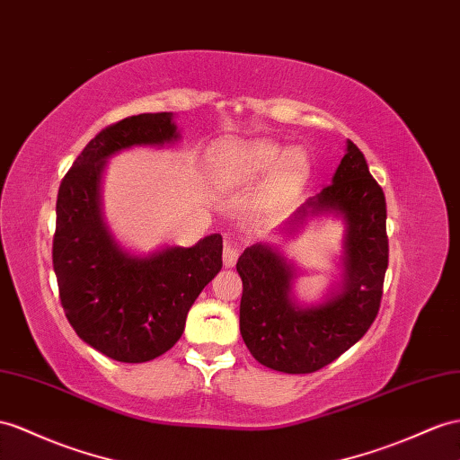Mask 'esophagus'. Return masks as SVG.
I'll return each mask as SVG.
<instances>
[{"label":"esophagus","mask_w":460,"mask_h":460,"mask_svg":"<svg viewBox=\"0 0 460 460\" xmlns=\"http://www.w3.org/2000/svg\"><path fill=\"white\" fill-rule=\"evenodd\" d=\"M239 254H241V249L237 244L226 243V249H223V264H226V268H233L237 264Z\"/></svg>","instance_id":"esophagus-1"}]
</instances>
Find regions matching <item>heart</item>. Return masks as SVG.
Returning a JSON list of instances; mask_svg holds the SVG:
<instances>
[{
	"mask_svg": "<svg viewBox=\"0 0 460 460\" xmlns=\"http://www.w3.org/2000/svg\"><path fill=\"white\" fill-rule=\"evenodd\" d=\"M281 153H284L281 147L268 139L246 141V144H223L216 157L217 182L221 186L246 184L261 179L276 167L281 181L293 182L301 179L305 169H307V159L303 153L299 149H291L284 157H281Z\"/></svg>",
	"mask_w": 460,
	"mask_h": 460,
	"instance_id": "b5f03b06",
	"label": "heart"
}]
</instances>
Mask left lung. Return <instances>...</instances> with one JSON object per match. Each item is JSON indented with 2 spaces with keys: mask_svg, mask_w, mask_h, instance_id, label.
<instances>
[{
  "mask_svg": "<svg viewBox=\"0 0 460 460\" xmlns=\"http://www.w3.org/2000/svg\"><path fill=\"white\" fill-rule=\"evenodd\" d=\"M336 209L348 223L346 284L321 307L291 301V268L264 244L246 249L237 262L243 279L241 336L256 361L281 373H314L338 359L369 331L383 299L388 268L385 192L363 153L348 141L332 184L299 209Z\"/></svg>",
  "mask_w": 460,
  "mask_h": 460,
  "instance_id": "1",
  "label": "left lung"
}]
</instances>
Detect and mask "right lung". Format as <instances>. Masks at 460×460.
<instances>
[{
    "label": "right lung",
    "mask_w": 460,
    "mask_h": 460,
    "mask_svg": "<svg viewBox=\"0 0 460 460\" xmlns=\"http://www.w3.org/2000/svg\"><path fill=\"white\" fill-rule=\"evenodd\" d=\"M176 137L171 112L128 116L89 141L58 190L52 264L62 307L84 342L122 363L151 361L179 342L192 303L223 264L217 233L190 249L136 258L116 246L101 219L104 159Z\"/></svg>",
    "instance_id": "add662e5"
}]
</instances>
